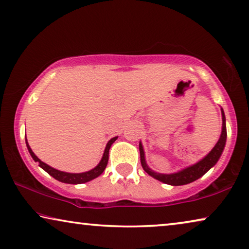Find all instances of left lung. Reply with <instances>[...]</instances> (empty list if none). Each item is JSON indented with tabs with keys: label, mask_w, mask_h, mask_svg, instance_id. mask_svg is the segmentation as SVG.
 Segmentation results:
<instances>
[{
	"label": "left lung",
	"mask_w": 249,
	"mask_h": 249,
	"mask_svg": "<svg viewBox=\"0 0 249 249\" xmlns=\"http://www.w3.org/2000/svg\"><path fill=\"white\" fill-rule=\"evenodd\" d=\"M222 114V132L220 135L219 141L216 142L211 151L206 155L202 160H199L198 162H196L193 166H190L185 169L177 171L174 174H159L150 169L148 164L145 162L144 158V151H143V146L140 143V157H141V164L144 169L145 173H148L150 176L156 178L160 181H162L164 184L173 185V186H179V185H186L190 184L192 181L198 179L199 177H202L203 175L211 169L214 164L218 162L220 157L222 155L223 149H225L226 141H227V128H226V116L223 113V109H221Z\"/></svg>",
	"instance_id": "obj_1"
}]
</instances>
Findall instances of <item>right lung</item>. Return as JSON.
I'll return each instance as SVG.
<instances>
[{"label":"right lung","instance_id":"1","mask_svg":"<svg viewBox=\"0 0 249 249\" xmlns=\"http://www.w3.org/2000/svg\"><path fill=\"white\" fill-rule=\"evenodd\" d=\"M116 140H117V136H115V138L110 139L109 141H108L106 148H105L103 158H101L100 162L98 163V166H96V167L93 168V169H91L89 171H86V173H80V174L65 173V171L57 170V169H55V168H53V167L48 166L47 163L43 162V161H41L33 152V150H31L29 144H28L27 139H26V143H27L28 151H29L30 156L33 157V159L35 161H37V162L39 163V166L43 168V169L46 171V173L50 174L52 177H54L55 179H57L58 181H62V183H66V184H83V183H87V181H89V180L94 179V178H97L98 176H100V175L104 173L105 168H106L107 163H108V155H109V149H110L111 144H113V143L116 141Z\"/></svg>","mask_w":249,"mask_h":249}]
</instances>
